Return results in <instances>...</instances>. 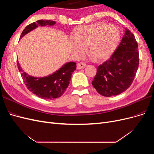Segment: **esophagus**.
Listing matches in <instances>:
<instances>
[{
    "label": "esophagus",
    "instance_id": "34e87169",
    "mask_svg": "<svg viewBox=\"0 0 154 154\" xmlns=\"http://www.w3.org/2000/svg\"><path fill=\"white\" fill-rule=\"evenodd\" d=\"M85 67H86V64H85V63H83V62H80V63H78L77 64V66H76V67H77L78 69H84Z\"/></svg>",
    "mask_w": 154,
    "mask_h": 154
}]
</instances>
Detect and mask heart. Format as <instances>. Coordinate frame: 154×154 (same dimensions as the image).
I'll list each match as a JSON object with an SVG mask.
<instances>
[{"label": "heart", "instance_id": "1", "mask_svg": "<svg viewBox=\"0 0 154 154\" xmlns=\"http://www.w3.org/2000/svg\"><path fill=\"white\" fill-rule=\"evenodd\" d=\"M71 46L76 57H80L88 48V52L96 60L109 58L117 48L121 38L119 29L107 23L78 27L73 35Z\"/></svg>", "mask_w": 154, "mask_h": 154}]
</instances>
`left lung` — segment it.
<instances>
[{"mask_svg": "<svg viewBox=\"0 0 154 154\" xmlns=\"http://www.w3.org/2000/svg\"><path fill=\"white\" fill-rule=\"evenodd\" d=\"M138 45L134 35L125 28L121 42L110 58L97 67L92 82L101 95H118L130 87L139 66Z\"/></svg>", "mask_w": 154, "mask_h": 154, "instance_id": "1", "label": "left lung"}]
</instances>
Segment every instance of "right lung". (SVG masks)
Here are the masks:
<instances>
[{"mask_svg":"<svg viewBox=\"0 0 154 154\" xmlns=\"http://www.w3.org/2000/svg\"><path fill=\"white\" fill-rule=\"evenodd\" d=\"M56 22L49 20H39L36 22H32L26 27L23 30L20 38L35 29L38 26H53ZM18 62V60H17ZM18 70L21 73V76L28 89L40 98L51 100L60 97L66 91L69 86L72 73L76 69L75 62H68L58 69V71L48 76L36 78L29 76L21 68L17 62Z\"/></svg>","mask_w":154,"mask_h":154,"instance_id":"1","label":"right lung"}]
</instances>
